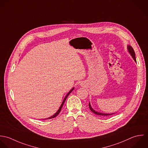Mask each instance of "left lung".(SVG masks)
<instances>
[{"label": "left lung", "instance_id": "left-lung-1", "mask_svg": "<svg viewBox=\"0 0 148 148\" xmlns=\"http://www.w3.org/2000/svg\"><path fill=\"white\" fill-rule=\"evenodd\" d=\"M127 49H128V51L129 52V53H130V55H132V56L133 57V59L135 60L136 62H137L136 61V55H135V52L133 49V48H132V47H131L130 45H128L127 46ZM89 108L90 110H91V111L92 112H93L94 114H96V115H101V116H108V115H112V114H103V113H100V112H97L96 111H95L90 106V103H89Z\"/></svg>", "mask_w": 148, "mask_h": 148}]
</instances>
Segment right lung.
<instances>
[{"mask_svg":"<svg viewBox=\"0 0 148 148\" xmlns=\"http://www.w3.org/2000/svg\"><path fill=\"white\" fill-rule=\"evenodd\" d=\"M74 88H72L70 90V92L67 94V95L65 96V97H64V100H63V102H62V104H61V106H60V108H59V109L58 110V111L53 115V116H51V117H49V118H47V119H52V118H55L59 113H60V111H61V110H62V107H63V104H64V102H65V101H66V99H67V97H68V96L70 95V93L74 90Z\"/></svg>","mask_w":148,"mask_h":148,"instance_id":"1","label":"right lung"}]
</instances>
